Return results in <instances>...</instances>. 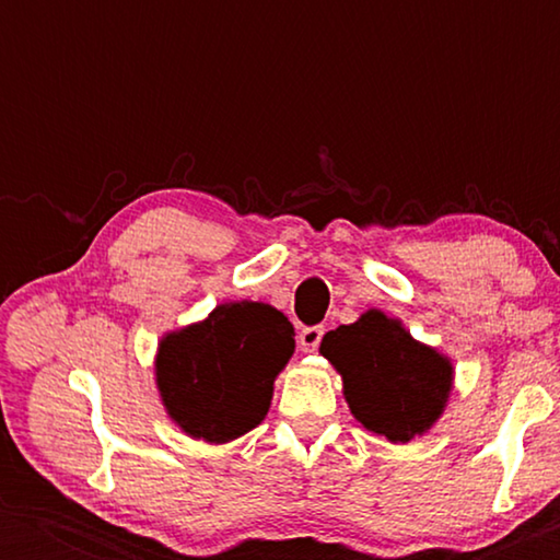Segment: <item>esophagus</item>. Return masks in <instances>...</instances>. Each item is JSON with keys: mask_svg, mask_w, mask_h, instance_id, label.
Listing matches in <instances>:
<instances>
[{"mask_svg": "<svg viewBox=\"0 0 560 560\" xmlns=\"http://www.w3.org/2000/svg\"><path fill=\"white\" fill-rule=\"evenodd\" d=\"M320 339H324V326H308L303 328L301 336H298L303 351H316L320 347Z\"/></svg>", "mask_w": 560, "mask_h": 560, "instance_id": "obj_1", "label": "esophagus"}]
</instances>
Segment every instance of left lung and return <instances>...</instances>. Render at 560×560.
<instances>
[{
  "mask_svg": "<svg viewBox=\"0 0 560 560\" xmlns=\"http://www.w3.org/2000/svg\"><path fill=\"white\" fill-rule=\"evenodd\" d=\"M343 377V395L366 431L408 443L439 420L451 393V364L397 320L366 311L320 341Z\"/></svg>",
  "mask_w": 560,
  "mask_h": 560,
  "instance_id": "left-lung-1",
  "label": "left lung"
}]
</instances>
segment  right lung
Instances as JSON below:
<instances>
[{
  "instance_id": "add662e5",
  "label": "right lung",
  "mask_w": 560,
  "mask_h": 560,
  "mask_svg": "<svg viewBox=\"0 0 560 560\" xmlns=\"http://www.w3.org/2000/svg\"><path fill=\"white\" fill-rule=\"evenodd\" d=\"M293 349V326L280 311L265 303L219 305L203 324L160 343V395L188 435L226 443L267 416L272 382Z\"/></svg>"
}]
</instances>
